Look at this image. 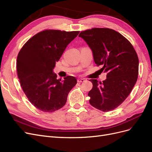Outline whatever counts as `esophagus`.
<instances>
[{"mask_svg":"<svg viewBox=\"0 0 152 152\" xmlns=\"http://www.w3.org/2000/svg\"><path fill=\"white\" fill-rule=\"evenodd\" d=\"M86 80V79H82V78H80V79H77V82H84Z\"/></svg>","mask_w":152,"mask_h":152,"instance_id":"1","label":"esophagus"}]
</instances>
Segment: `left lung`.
<instances>
[{"label": "left lung", "instance_id": "1", "mask_svg": "<svg viewBox=\"0 0 152 152\" xmlns=\"http://www.w3.org/2000/svg\"><path fill=\"white\" fill-rule=\"evenodd\" d=\"M93 51L94 61L107 73L103 82L90 79L93 89L88 93L90 104L101 111L109 112L121 104L131 93L137 79L139 59L127 39L115 30L94 28L81 31Z\"/></svg>", "mask_w": 152, "mask_h": 152}]
</instances>
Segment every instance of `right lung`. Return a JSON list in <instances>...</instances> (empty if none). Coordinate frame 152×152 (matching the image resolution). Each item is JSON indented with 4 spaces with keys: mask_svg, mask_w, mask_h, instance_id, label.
Instances as JSON below:
<instances>
[{
    "mask_svg": "<svg viewBox=\"0 0 152 152\" xmlns=\"http://www.w3.org/2000/svg\"><path fill=\"white\" fill-rule=\"evenodd\" d=\"M79 31L46 30L25 44L17 57V73L23 91L35 108L53 112L65 104L69 92L77 84L74 77L57 79L53 69Z\"/></svg>",
    "mask_w": 152,
    "mask_h": 152,
    "instance_id": "add662e5",
    "label": "right lung"
}]
</instances>
